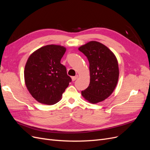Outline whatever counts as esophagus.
Returning <instances> with one entry per match:
<instances>
[{
  "label": "esophagus",
  "mask_w": 150,
  "mask_h": 150,
  "mask_svg": "<svg viewBox=\"0 0 150 150\" xmlns=\"http://www.w3.org/2000/svg\"><path fill=\"white\" fill-rule=\"evenodd\" d=\"M77 78H78V75L72 76V77H71V80H72V81H75V80H76L77 79Z\"/></svg>",
  "instance_id": "34e87169"
}]
</instances>
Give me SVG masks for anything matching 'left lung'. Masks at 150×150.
<instances>
[{
	"mask_svg": "<svg viewBox=\"0 0 150 150\" xmlns=\"http://www.w3.org/2000/svg\"><path fill=\"white\" fill-rule=\"evenodd\" d=\"M89 63L90 83L81 91L84 99L97 103L107 99L113 92L119 78L118 61L105 45L91 41L79 48Z\"/></svg>",
	"mask_w": 150,
	"mask_h": 150,
	"instance_id": "1",
	"label": "left lung"
}]
</instances>
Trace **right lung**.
I'll return each mask as SVG.
<instances>
[{
	"mask_svg": "<svg viewBox=\"0 0 150 150\" xmlns=\"http://www.w3.org/2000/svg\"><path fill=\"white\" fill-rule=\"evenodd\" d=\"M66 48L49 45L38 49L28 58L24 69V80L30 94L38 102L53 105L71 81L61 59Z\"/></svg>",
	"mask_w": 150,
	"mask_h": 150,
	"instance_id": "obj_1",
	"label": "right lung"
}]
</instances>
